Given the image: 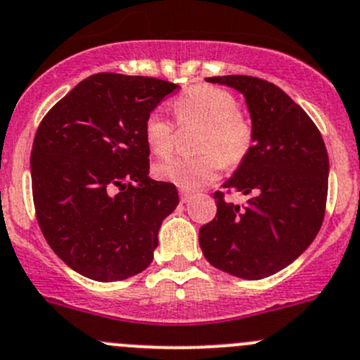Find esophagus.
<instances>
[{"instance_id":"esophagus-1","label":"esophagus","mask_w":360,"mask_h":360,"mask_svg":"<svg viewBox=\"0 0 360 360\" xmlns=\"http://www.w3.org/2000/svg\"><path fill=\"white\" fill-rule=\"evenodd\" d=\"M179 195H181V202H184V204H186V202L190 200L191 195H193V193H191V191H186V190H181Z\"/></svg>"}]
</instances>
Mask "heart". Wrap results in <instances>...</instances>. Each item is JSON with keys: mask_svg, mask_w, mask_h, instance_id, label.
<instances>
[{"mask_svg": "<svg viewBox=\"0 0 360 360\" xmlns=\"http://www.w3.org/2000/svg\"><path fill=\"white\" fill-rule=\"evenodd\" d=\"M172 110L183 127L202 124L195 151L200 155L160 163L155 176L176 184L183 190H195L212 183L223 165H237L248 155L253 142V128L250 121L237 110L232 93L221 87L198 84L177 96ZM146 142L153 155L169 158L176 149V128L155 110L144 124Z\"/></svg>", "mask_w": 360, "mask_h": 360, "instance_id": "b5f03b06", "label": "heart"}]
</instances>
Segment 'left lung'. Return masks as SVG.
Wrapping results in <instances>:
<instances>
[{
  "mask_svg": "<svg viewBox=\"0 0 360 360\" xmlns=\"http://www.w3.org/2000/svg\"><path fill=\"white\" fill-rule=\"evenodd\" d=\"M246 100L253 144L223 188L250 195L244 205L216 191V216L198 230L211 265L262 280L290 265L319 233L326 214L329 156L311 117L273 82L250 75L207 77Z\"/></svg>",
  "mask_w": 360,
  "mask_h": 360,
  "instance_id": "1",
  "label": "left lung"
}]
</instances>
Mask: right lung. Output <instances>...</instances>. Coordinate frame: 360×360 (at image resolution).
<instances>
[{
	"mask_svg": "<svg viewBox=\"0 0 360 360\" xmlns=\"http://www.w3.org/2000/svg\"><path fill=\"white\" fill-rule=\"evenodd\" d=\"M177 84L95 73L38 127L31 186L38 225L68 267L120 281L153 262L162 221L179 204L172 183L149 177L144 124Z\"/></svg>",
	"mask_w": 360,
	"mask_h": 360,
	"instance_id": "1",
	"label": "right lung"
}]
</instances>
